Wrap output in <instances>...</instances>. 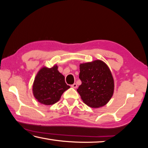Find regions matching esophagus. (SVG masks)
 Returning <instances> with one entry per match:
<instances>
[{"instance_id": "obj_1", "label": "esophagus", "mask_w": 148, "mask_h": 148, "mask_svg": "<svg viewBox=\"0 0 148 148\" xmlns=\"http://www.w3.org/2000/svg\"><path fill=\"white\" fill-rule=\"evenodd\" d=\"M71 87H72V88L76 89V88H77V84H72V85Z\"/></svg>"}]
</instances>
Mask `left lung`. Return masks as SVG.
Masks as SVG:
<instances>
[{"mask_svg": "<svg viewBox=\"0 0 148 148\" xmlns=\"http://www.w3.org/2000/svg\"><path fill=\"white\" fill-rule=\"evenodd\" d=\"M79 71L82 84L77 91L83 102L94 108L106 105L114 91V80L108 65L101 60H95L80 64Z\"/></svg>", "mask_w": 148, "mask_h": 148, "instance_id": "8db88e82", "label": "left lung"}]
</instances>
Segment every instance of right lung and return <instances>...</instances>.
Instances as JSON below:
<instances>
[{
	"label": "right lung",
	"instance_id": "add662e5",
	"mask_svg": "<svg viewBox=\"0 0 148 148\" xmlns=\"http://www.w3.org/2000/svg\"><path fill=\"white\" fill-rule=\"evenodd\" d=\"M69 88L64 76L55 64L51 68L43 66L39 70L32 85V93L38 102L49 106L58 102L62 93Z\"/></svg>",
	"mask_w": 148,
	"mask_h": 148
}]
</instances>
